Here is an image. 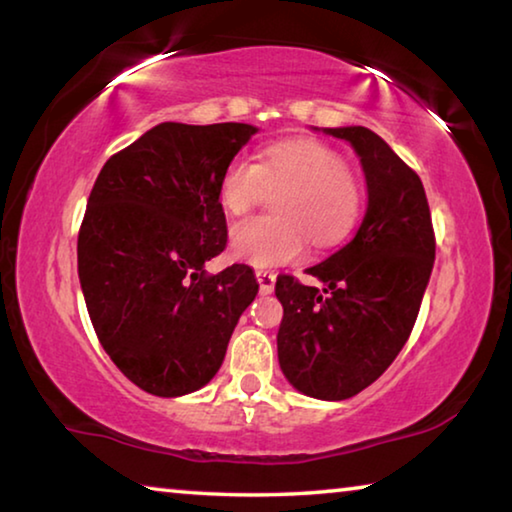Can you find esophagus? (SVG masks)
<instances>
[{
  "instance_id": "34e87169",
  "label": "esophagus",
  "mask_w": 512,
  "mask_h": 512,
  "mask_svg": "<svg viewBox=\"0 0 512 512\" xmlns=\"http://www.w3.org/2000/svg\"><path fill=\"white\" fill-rule=\"evenodd\" d=\"M255 275H257V282H259V291H262V293H273L277 275L273 271H257Z\"/></svg>"
}]
</instances>
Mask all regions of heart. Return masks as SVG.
Segmentation results:
<instances>
[{"instance_id":"b5f03b06","label":"heart","mask_w":512,"mask_h":512,"mask_svg":"<svg viewBox=\"0 0 512 512\" xmlns=\"http://www.w3.org/2000/svg\"><path fill=\"white\" fill-rule=\"evenodd\" d=\"M275 198L280 216L237 225L232 255L250 266L287 264L307 246L332 248L348 237L363 207V189L343 155L316 140H282L259 153V162L232 160L219 183V201L232 216H246Z\"/></svg>"}]
</instances>
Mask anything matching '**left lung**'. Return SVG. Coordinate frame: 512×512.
I'll return each instance as SVG.
<instances>
[{
	"label": "left lung",
	"mask_w": 512,
	"mask_h": 512,
	"mask_svg": "<svg viewBox=\"0 0 512 512\" xmlns=\"http://www.w3.org/2000/svg\"><path fill=\"white\" fill-rule=\"evenodd\" d=\"M357 151L368 210L357 235L307 268L325 284L277 275L284 316L277 359L293 388L316 400H348L384 375L409 341L436 259L422 180L377 133L325 128Z\"/></svg>",
	"instance_id": "8db88e82"
}]
</instances>
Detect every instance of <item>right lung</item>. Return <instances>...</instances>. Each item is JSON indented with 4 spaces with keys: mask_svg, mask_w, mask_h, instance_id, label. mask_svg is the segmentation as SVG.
Wrapping results in <instances>:
<instances>
[{
    "mask_svg": "<svg viewBox=\"0 0 512 512\" xmlns=\"http://www.w3.org/2000/svg\"><path fill=\"white\" fill-rule=\"evenodd\" d=\"M255 133L164 121L112 155L92 187L79 230L85 305L112 363L146 393L203 388L257 296L246 264L205 271L228 244L221 176Z\"/></svg>",
    "mask_w": 512,
    "mask_h": 512,
    "instance_id": "obj_1",
    "label": "right lung"
}]
</instances>
